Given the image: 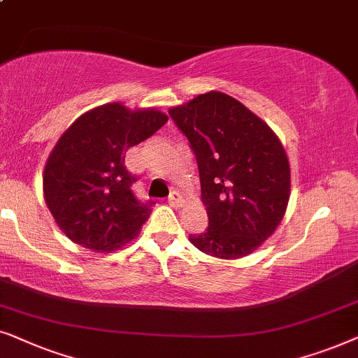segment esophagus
Returning <instances> with one entry per match:
<instances>
[{
  "label": "esophagus",
  "mask_w": 358,
  "mask_h": 358,
  "mask_svg": "<svg viewBox=\"0 0 358 358\" xmlns=\"http://www.w3.org/2000/svg\"><path fill=\"white\" fill-rule=\"evenodd\" d=\"M169 203H170V206H173V208H180L182 206V203H183V199H182V194L180 193H176V192H173L170 194V198H169Z\"/></svg>",
  "instance_id": "34e87169"
}]
</instances>
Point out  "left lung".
Returning <instances> with one entry per match:
<instances>
[{
  "label": "left lung",
  "mask_w": 358,
  "mask_h": 358,
  "mask_svg": "<svg viewBox=\"0 0 358 358\" xmlns=\"http://www.w3.org/2000/svg\"><path fill=\"white\" fill-rule=\"evenodd\" d=\"M198 162L209 226L189 242L204 254L234 260L273 234L287 213L292 171L268 124L221 92L170 108Z\"/></svg>",
  "instance_id": "8db88e82"
}]
</instances>
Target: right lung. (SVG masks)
I'll list each match as a JSON object with an SVG mask.
<instances>
[{
    "label": "right lung",
    "mask_w": 358,
    "mask_h": 358,
    "mask_svg": "<svg viewBox=\"0 0 358 358\" xmlns=\"http://www.w3.org/2000/svg\"><path fill=\"white\" fill-rule=\"evenodd\" d=\"M166 121L155 108L108 103L82 114L62 134L42 185L47 208L70 241L93 252H113L139 236L154 203L134 196L136 176L124 159Z\"/></svg>",
    "instance_id": "right-lung-1"
}]
</instances>
